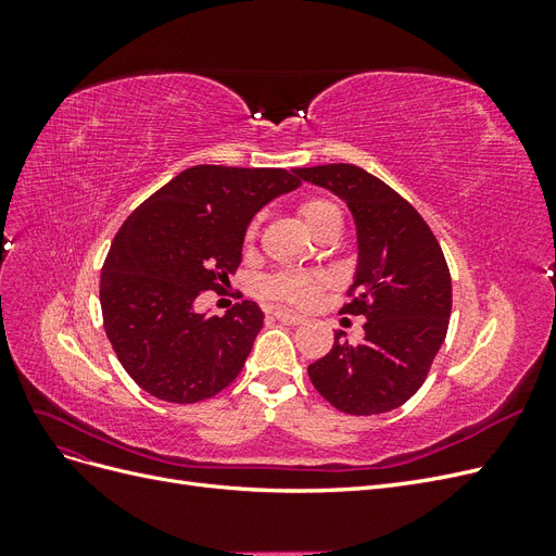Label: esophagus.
I'll use <instances>...</instances> for the list:
<instances>
[{
    "instance_id": "obj_1",
    "label": "esophagus",
    "mask_w": 556,
    "mask_h": 556,
    "mask_svg": "<svg viewBox=\"0 0 556 556\" xmlns=\"http://www.w3.org/2000/svg\"><path fill=\"white\" fill-rule=\"evenodd\" d=\"M274 317L280 319L282 325H292V327H294V325H304V317L296 315V313H290V311H276Z\"/></svg>"
}]
</instances>
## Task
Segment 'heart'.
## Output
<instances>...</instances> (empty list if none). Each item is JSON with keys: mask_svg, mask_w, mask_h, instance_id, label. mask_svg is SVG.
I'll return each mask as SVG.
<instances>
[{"mask_svg": "<svg viewBox=\"0 0 556 556\" xmlns=\"http://www.w3.org/2000/svg\"><path fill=\"white\" fill-rule=\"evenodd\" d=\"M299 215L315 237L329 225L341 223V211L336 208L331 201L319 199V197H308L301 201ZM255 237H257V220H252L245 229L248 248L252 245V241H255ZM327 285H329V278L323 274H276L264 280L262 292L266 299L276 301V304L306 308L315 304L319 292H323Z\"/></svg>", "mask_w": 556, "mask_h": 556, "instance_id": "b5f03b06", "label": "heart"}]
</instances>
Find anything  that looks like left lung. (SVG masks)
<instances>
[{
  "mask_svg": "<svg viewBox=\"0 0 556 556\" xmlns=\"http://www.w3.org/2000/svg\"><path fill=\"white\" fill-rule=\"evenodd\" d=\"M343 199L357 227V271L341 308L364 315V339L333 348L308 366L311 382L333 408L380 415L403 406L445 341L452 280L433 231L406 199L355 164L294 169Z\"/></svg>",
  "mask_w": 556,
  "mask_h": 556,
  "instance_id": "8db88e82",
  "label": "left lung"
}]
</instances>
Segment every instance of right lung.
Instances as JSON below:
<instances>
[{
	"label": "right lung",
	"instance_id": "obj_1",
	"mask_svg": "<svg viewBox=\"0 0 556 556\" xmlns=\"http://www.w3.org/2000/svg\"><path fill=\"white\" fill-rule=\"evenodd\" d=\"M299 185L294 169L199 164L127 217L106 255L99 301L115 355L141 390L197 403L237 380L264 313L243 301L223 317L206 315L194 299L229 282L252 217Z\"/></svg>",
	"mask_w": 556,
	"mask_h": 556
}]
</instances>
